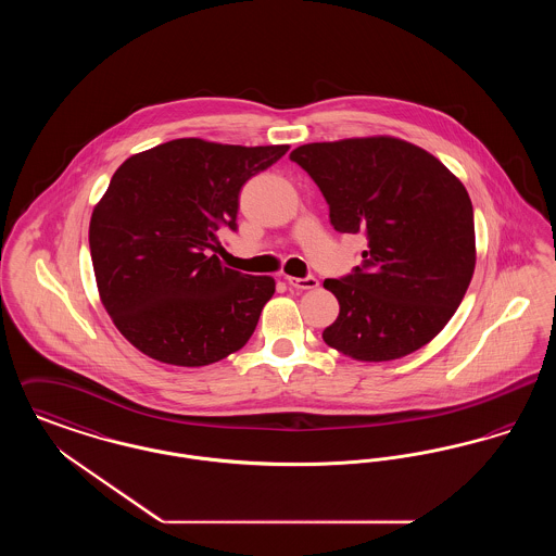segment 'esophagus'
I'll use <instances>...</instances> for the list:
<instances>
[{
  "label": "esophagus",
  "mask_w": 556,
  "mask_h": 556,
  "mask_svg": "<svg viewBox=\"0 0 556 556\" xmlns=\"http://www.w3.org/2000/svg\"><path fill=\"white\" fill-rule=\"evenodd\" d=\"M286 279L295 290H317L318 288L317 277H286Z\"/></svg>",
  "instance_id": "34e87169"
}]
</instances>
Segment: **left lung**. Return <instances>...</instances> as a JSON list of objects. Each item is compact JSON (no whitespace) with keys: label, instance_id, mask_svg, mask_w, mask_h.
Returning a JSON list of instances; mask_svg holds the SVG:
<instances>
[{"label":"left lung","instance_id":"1","mask_svg":"<svg viewBox=\"0 0 556 556\" xmlns=\"http://www.w3.org/2000/svg\"><path fill=\"white\" fill-rule=\"evenodd\" d=\"M290 159L325 195L333 229L367 238L363 266L323 283L340 302L325 344L365 363L429 344L476 270L465 186L424 148L388 135L306 143Z\"/></svg>","mask_w":556,"mask_h":556}]
</instances>
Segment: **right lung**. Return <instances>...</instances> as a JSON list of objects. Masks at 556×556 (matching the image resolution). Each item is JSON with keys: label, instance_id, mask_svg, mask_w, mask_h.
Instances as JSON below:
<instances>
[{"label": "right lung", "instance_id": "1", "mask_svg": "<svg viewBox=\"0 0 556 556\" xmlns=\"http://www.w3.org/2000/svg\"><path fill=\"white\" fill-rule=\"evenodd\" d=\"M288 150L184 137L116 168L89 248L102 304L139 352L206 367L252 338L275 279L223 266L214 252L223 227L238 229L239 189Z\"/></svg>", "mask_w": 556, "mask_h": 556}]
</instances>
